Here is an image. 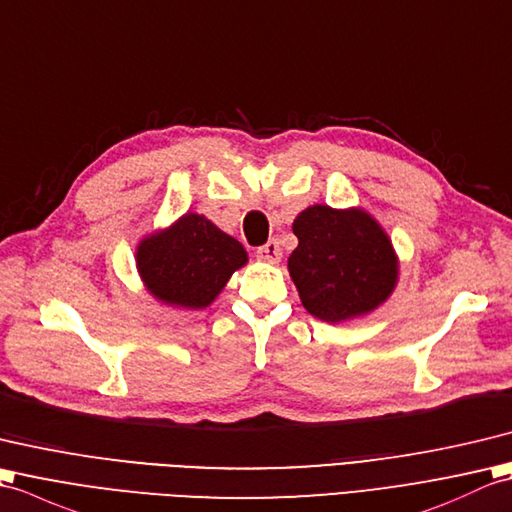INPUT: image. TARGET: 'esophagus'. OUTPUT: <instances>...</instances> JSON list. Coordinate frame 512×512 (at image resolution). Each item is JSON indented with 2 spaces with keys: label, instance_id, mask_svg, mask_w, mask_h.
Masks as SVG:
<instances>
[{
  "label": "esophagus",
  "instance_id": "34e87169",
  "mask_svg": "<svg viewBox=\"0 0 512 512\" xmlns=\"http://www.w3.org/2000/svg\"><path fill=\"white\" fill-rule=\"evenodd\" d=\"M256 256H258L260 260H265V263H278L280 256H282L280 243L276 241V238H271L269 243H265L263 247L256 249Z\"/></svg>",
  "mask_w": 512,
  "mask_h": 512
}]
</instances>
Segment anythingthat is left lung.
I'll list each match as a JSON object with an SVG mask.
<instances>
[{
    "instance_id": "left-lung-1",
    "label": "left lung",
    "mask_w": 512,
    "mask_h": 512,
    "mask_svg": "<svg viewBox=\"0 0 512 512\" xmlns=\"http://www.w3.org/2000/svg\"><path fill=\"white\" fill-rule=\"evenodd\" d=\"M298 247L289 274L304 309L322 322H348L372 313L399 280L390 236L366 210L311 206L293 221Z\"/></svg>"
}]
</instances>
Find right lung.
Returning <instances> with one entry per match:
<instances>
[{
    "label": "right lung",
    "instance_id": "1",
    "mask_svg": "<svg viewBox=\"0 0 512 512\" xmlns=\"http://www.w3.org/2000/svg\"><path fill=\"white\" fill-rule=\"evenodd\" d=\"M135 263L157 300L197 311L214 302L234 271L247 263V252L203 214L186 212L166 230L144 236Z\"/></svg>",
    "mask_w": 512,
    "mask_h": 512
}]
</instances>
